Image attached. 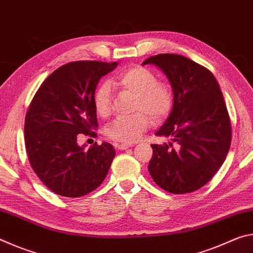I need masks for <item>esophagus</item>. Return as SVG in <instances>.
Masks as SVG:
<instances>
[{
	"instance_id": "1",
	"label": "esophagus",
	"mask_w": 253,
	"mask_h": 253,
	"mask_svg": "<svg viewBox=\"0 0 253 253\" xmlns=\"http://www.w3.org/2000/svg\"><path fill=\"white\" fill-rule=\"evenodd\" d=\"M132 146V144H119L117 148L121 149V151H123V149H126V148H129Z\"/></svg>"
}]
</instances>
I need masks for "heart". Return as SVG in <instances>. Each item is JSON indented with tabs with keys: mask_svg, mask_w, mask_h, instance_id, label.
<instances>
[{
	"mask_svg": "<svg viewBox=\"0 0 253 253\" xmlns=\"http://www.w3.org/2000/svg\"><path fill=\"white\" fill-rule=\"evenodd\" d=\"M114 84L135 95L131 116L118 117L106 128L109 138L121 143H134L151 126L152 119L160 123L168 117L173 107V92L169 85L158 83L156 75L147 68L134 66L121 72ZM111 105L110 84L102 83L93 93V106L101 117L108 116ZM150 116L148 117V115Z\"/></svg>",
	"mask_w": 253,
	"mask_h": 253,
	"instance_id": "heart-1",
	"label": "heart"
}]
</instances>
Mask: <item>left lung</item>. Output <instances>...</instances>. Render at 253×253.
<instances>
[{
    "instance_id": "8db88e82",
    "label": "left lung",
    "mask_w": 253,
    "mask_h": 253,
    "mask_svg": "<svg viewBox=\"0 0 253 253\" xmlns=\"http://www.w3.org/2000/svg\"><path fill=\"white\" fill-rule=\"evenodd\" d=\"M143 65L163 71L173 90V108L155 132L170 142L152 145L149 174L169 193H191L215 175L231 145L230 117L220 85L207 68L179 54L153 55Z\"/></svg>"
}]
</instances>
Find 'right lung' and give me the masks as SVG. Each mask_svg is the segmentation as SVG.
<instances>
[{
  "label": "right lung",
  "instance_id": "1",
  "mask_svg": "<svg viewBox=\"0 0 253 253\" xmlns=\"http://www.w3.org/2000/svg\"><path fill=\"white\" fill-rule=\"evenodd\" d=\"M118 62L75 61L58 68L38 89L24 125V142L32 169L53 193L79 198L104 182L115 157L109 143L85 149L78 134L98 128L93 93L102 76Z\"/></svg>",
  "mask_w": 253,
  "mask_h": 253
}]
</instances>
